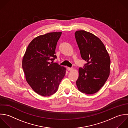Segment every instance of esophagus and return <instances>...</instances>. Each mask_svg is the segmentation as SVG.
I'll return each mask as SVG.
<instances>
[{
	"instance_id": "34e87169",
	"label": "esophagus",
	"mask_w": 128,
	"mask_h": 128,
	"mask_svg": "<svg viewBox=\"0 0 128 128\" xmlns=\"http://www.w3.org/2000/svg\"><path fill=\"white\" fill-rule=\"evenodd\" d=\"M67 69H68V70H69V71H71V70H73V68H69V67H68V68H67Z\"/></svg>"
}]
</instances>
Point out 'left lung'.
I'll return each mask as SVG.
<instances>
[{
  "instance_id": "left-lung-1",
  "label": "left lung",
  "mask_w": 128,
  "mask_h": 128,
  "mask_svg": "<svg viewBox=\"0 0 128 128\" xmlns=\"http://www.w3.org/2000/svg\"><path fill=\"white\" fill-rule=\"evenodd\" d=\"M82 58L86 61L78 70V90L88 94L98 92L110 75V58L104 44L94 34L84 30L74 34Z\"/></svg>"
}]
</instances>
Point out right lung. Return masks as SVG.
Segmentation results:
<instances>
[{
	"instance_id": "obj_1",
	"label": "right lung",
	"mask_w": 128,
	"mask_h": 128,
	"mask_svg": "<svg viewBox=\"0 0 128 128\" xmlns=\"http://www.w3.org/2000/svg\"><path fill=\"white\" fill-rule=\"evenodd\" d=\"M62 32L40 36L29 44L22 60L26 78L38 94L48 96L54 94L66 74V69L54 60L56 48Z\"/></svg>"
}]
</instances>
